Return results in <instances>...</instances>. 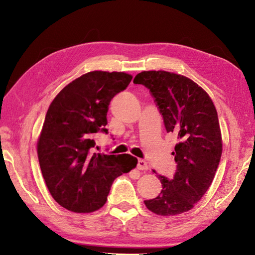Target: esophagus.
<instances>
[{"mask_svg": "<svg viewBox=\"0 0 255 255\" xmlns=\"http://www.w3.org/2000/svg\"><path fill=\"white\" fill-rule=\"evenodd\" d=\"M137 167H138V170H140V171H148V163L147 162H145L144 160H141V159H139L138 160V164H137Z\"/></svg>", "mask_w": 255, "mask_h": 255, "instance_id": "34e87169", "label": "esophagus"}]
</instances>
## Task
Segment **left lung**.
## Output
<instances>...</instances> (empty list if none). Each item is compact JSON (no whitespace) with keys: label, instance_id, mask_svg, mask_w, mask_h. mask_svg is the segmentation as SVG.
<instances>
[{"label":"left lung","instance_id":"left-lung-1","mask_svg":"<svg viewBox=\"0 0 255 255\" xmlns=\"http://www.w3.org/2000/svg\"><path fill=\"white\" fill-rule=\"evenodd\" d=\"M133 83L150 90L166 132L174 133L178 140L172 152L176 162L174 175H159L161 193L144 204L160 216L185 213L207 192L218 169L223 141L217 111L200 86L180 74L143 71Z\"/></svg>","mask_w":255,"mask_h":255}]
</instances>
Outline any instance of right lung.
Masks as SVG:
<instances>
[{"label": "right lung", "instance_id": "1", "mask_svg": "<svg viewBox=\"0 0 255 255\" xmlns=\"http://www.w3.org/2000/svg\"><path fill=\"white\" fill-rule=\"evenodd\" d=\"M131 79L124 72H89L68 84L48 108L38 160L51 196L63 208L100 209L114 180L136 167L138 160L130 154L93 152L96 133H108V105Z\"/></svg>", "mask_w": 255, "mask_h": 255}]
</instances>
